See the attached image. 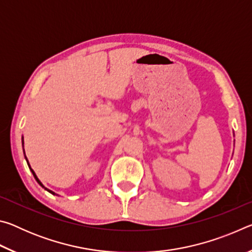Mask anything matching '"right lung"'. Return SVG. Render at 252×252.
I'll return each instance as SVG.
<instances>
[{"label":"right lung","instance_id":"obj_1","mask_svg":"<svg viewBox=\"0 0 252 252\" xmlns=\"http://www.w3.org/2000/svg\"><path fill=\"white\" fill-rule=\"evenodd\" d=\"M29 167H30V165H29ZM31 171H32V173H33V176H34V178H35V180L37 181V183H39V185L42 187V188H44V189H46V188L43 186V185H42V183H41V181L39 180V179H37V177L35 176V173H34V171H33V170L31 169ZM46 190H48V189H46ZM49 191V192H51V193H53L54 194V192H52V191H50V190H48Z\"/></svg>","mask_w":252,"mask_h":252}]
</instances>
